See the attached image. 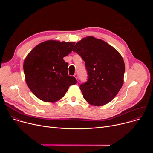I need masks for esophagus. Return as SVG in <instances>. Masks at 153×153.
<instances>
[{"mask_svg":"<svg viewBox=\"0 0 153 153\" xmlns=\"http://www.w3.org/2000/svg\"><path fill=\"white\" fill-rule=\"evenodd\" d=\"M74 77L76 79H77V77H78V75H77V73H76V74H74Z\"/></svg>","mask_w":153,"mask_h":153,"instance_id":"obj_1","label":"esophagus"}]
</instances>
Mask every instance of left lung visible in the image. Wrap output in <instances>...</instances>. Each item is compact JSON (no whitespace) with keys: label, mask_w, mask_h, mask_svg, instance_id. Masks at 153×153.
Here are the masks:
<instances>
[{"label":"left lung","mask_w":153,"mask_h":153,"mask_svg":"<svg viewBox=\"0 0 153 153\" xmlns=\"http://www.w3.org/2000/svg\"><path fill=\"white\" fill-rule=\"evenodd\" d=\"M73 51L85 62L88 79L80 85L85 100L93 106L111 102L123 83L125 63L120 54L102 39L88 36L79 41Z\"/></svg>","instance_id":"left-lung-1"}]
</instances>
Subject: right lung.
<instances>
[{
	"label": "right lung",
	"mask_w": 153,
	"mask_h": 153,
	"mask_svg": "<svg viewBox=\"0 0 153 153\" xmlns=\"http://www.w3.org/2000/svg\"><path fill=\"white\" fill-rule=\"evenodd\" d=\"M75 42L49 40L36 46L24 62L25 81L31 92L43 102L53 103L61 99L69 86L77 83L68 76L63 57L73 50Z\"/></svg>",
	"instance_id": "right-lung-1"
}]
</instances>
